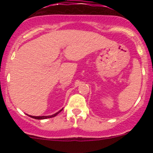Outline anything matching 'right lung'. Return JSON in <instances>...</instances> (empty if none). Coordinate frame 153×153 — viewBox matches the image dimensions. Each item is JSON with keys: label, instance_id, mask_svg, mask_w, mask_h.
I'll use <instances>...</instances> for the list:
<instances>
[{"label": "right lung", "instance_id": "1", "mask_svg": "<svg viewBox=\"0 0 153 153\" xmlns=\"http://www.w3.org/2000/svg\"><path fill=\"white\" fill-rule=\"evenodd\" d=\"M62 109H61L60 111H58V112H56L55 114H54V115H49V116H32V115H30L31 118H35V119H38V120H41V119H46V118H52V117H55L57 115H58L59 112H61V111H62Z\"/></svg>", "mask_w": 153, "mask_h": 153}]
</instances>
